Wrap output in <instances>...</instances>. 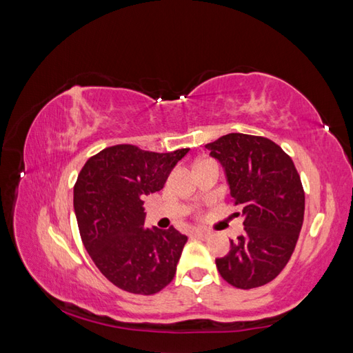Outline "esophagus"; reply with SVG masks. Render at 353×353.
I'll list each match as a JSON object with an SVG mask.
<instances>
[{
  "label": "esophagus",
  "mask_w": 353,
  "mask_h": 353,
  "mask_svg": "<svg viewBox=\"0 0 353 353\" xmlns=\"http://www.w3.org/2000/svg\"><path fill=\"white\" fill-rule=\"evenodd\" d=\"M194 234H196L199 239H202V240H206V239L211 237V232L210 231H205V230H194Z\"/></svg>",
  "instance_id": "1"
}]
</instances>
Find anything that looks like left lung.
<instances>
[{
  "mask_svg": "<svg viewBox=\"0 0 353 353\" xmlns=\"http://www.w3.org/2000/svg\"><path fill=\"white\" fill-rule=\"evenodd\" d=\"M222 165L226 183L241 208L245 231L216 259L225 281L252 289L272 281L288 265L305 217V191L292 159L266 137L230 133L206 143Z\"/></svg>",
  "mask_w": 353,
  "mask_h": 353,
  "instance_id": "1",
  "label": "left lung"
}]
</instances>
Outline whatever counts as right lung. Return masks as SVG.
Returning <instances> with one entry per match:
<instances>
[{"label": "right lung", "mask_w": 353, "mask_h": 353, "mask_svg": "<svg viewBox=\"0 0 353 353\" xmlns=\"http://www.w3.org/2000/svg\"><path fill=\"white\" fill-rule=\"evenodd\" d=\"M190 148L153 153L114 145L90 157L73 188L79 234L105 279L131 294L151 295L174 279L188 237L174 228H145L143 197L163 188Z\"/></svg>", "instance_id": "add662e5"}]
</instances>
